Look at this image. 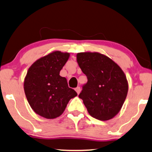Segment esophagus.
<instances>
[{
  "instance_id": "34e87169",
  "label": "esophagus",
  "mask_w": 152,
  "mask_h": 152,
  "mask_svg": "<svg viewBox=\"0 0 152 152\" xmlns=\"http://www.w3.org/2000/svg\"><path fill=\"white\" fill-rule=\"evenodd\" d=\"M75 90H76V92L77 93V94H79L80 92V87H77L75 88Z\"/></svg>"
}]
</instances>
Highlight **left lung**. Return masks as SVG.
<instances>
[{
    "instance_id": "obj_1",
    "label": "left lung",
    "mask_w": 152,
    "mask_h": 152,
    "mask_svg": "<svg viewBox=\"0 0 152 152\" xmlns=\"http://www.w3.org/2000/svg\"><path fill=\"white\" fill-rule=\"evenodd\" d=\"M78 66L88 82L78 95L88 112L99 121L113 118L122 108L128 91L126 74L109 57L99 53H79Z\"/></svg>"
}]
</instances>
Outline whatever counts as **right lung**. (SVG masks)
<instances>
[{"instance_id":"add662e5","label":"right lung","mask_w":152,"mask_h":152,"mask_svg":"<svg viewBox=\"0 0 152 152\" xmlns=\"http://www.w3.org/2000/svg\"><path fill=\"white\" fill-rule=\"evenodd\" d=\"M70 54L55 50L31 64L24 81V90L31 109L45 118L61 116L72 98L77 95L59 75Z\"/></svg>"}]
</instances>
